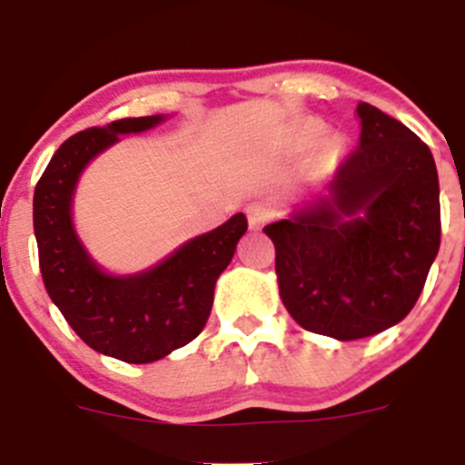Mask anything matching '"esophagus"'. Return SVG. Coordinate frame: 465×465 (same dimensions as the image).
I'll use <instances>...</instances> for the list:
<instances>
[{
	"label": "esophagus",
	"instance_id": "obj_1",
	"mask_svg": "<svg viewBox=\"0 0 465 465\" xmlns=\"http://www.w3.org/2000/svg\"><path fill=\"white\" fill-rule=\"evenodd\" d=\"M245 213H247V220H250L252 229H261L262 224L270 223V220L274 218V209H272V206L265 204V203L247 204Z\"/></svg>",
	"mask_w": 465,
	"mask_h": 465
}]
</instances>
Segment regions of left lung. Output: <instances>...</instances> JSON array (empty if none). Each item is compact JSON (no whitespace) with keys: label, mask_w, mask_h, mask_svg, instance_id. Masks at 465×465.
I'll list each match as a JSON object with an SVG mask.
<instances>
[{"label":"left lung","mask_w":465,"mask_h":465,"mask_svg":"<svg viewBox=\"0 0 465 465\" xmlns=\"http://www.w3.org/2000/svg\"><path fill=\"white\" fill-rule=\"evenodd\" d=\"M360 145L335 168L331 203L262 232L279 292L299 326L335 340L376 335L410 315L440 245L439 175L428 143L358 103Z\"/></svg>","instance_id":"8db88e82"}]
</instances>
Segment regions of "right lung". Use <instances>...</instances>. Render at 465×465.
Returning <instances> with one entry per match:
<instances>
[{"instance_id": "obj_1", "label": "right lung", "mask_w": 465, "mask_h": 465, "mask_svg": "<svg viewBox=\"0 0 465 465\" xmlns=\"http://www.w3.org/2000/svg\"><path fill=\"white\" fill-rule=\"evenodd\" d=\"M162 119L139 116L81 130L55 150L33 195L37 259L51 302L87 346L130 364L166 358L203 332L215 281L247 232V218L236 213L143 274L110 276L94 265L72 227L78 175L119 134L142 133Z\"/></svg>"}]
</instances>
